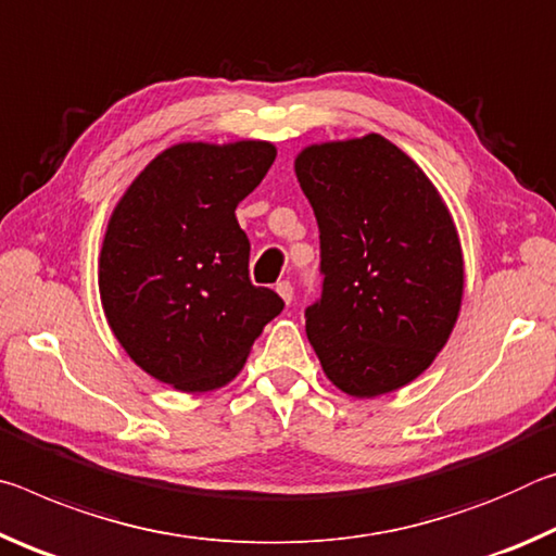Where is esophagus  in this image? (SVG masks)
<instances>
[{"label": "esophagus", "instance_id": "obj_1", "mask_svg": "<svg viewBox=\"0 0 556 556\" xmlns=\"http://www.w3.org/2000/svg\"><path fill=\"white\" fill-rule=\"evenodd\" d=\"M276 293L290 305V300H293V286H290V280H280V283H276Z\"/></svg>", "mask_w": 556, "mask_h": 556}]
</instances>
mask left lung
I'll use <instances>...</instances> for the list:
<instances>
[{
    "mask_svg": "<svg viewBox=\"0 0 556 556\" xmlns=\"http://www.w3.org/2000/svg\"><path fill=\"white\" fill-rule=\"evenodd\" d=\"M295 175L320 229L323 293L305 307V330L327 379L359 399L408 384L460 311L448 208L416 162L375 132L305 148Z\"/></svg>",
    "mask_w": 556,
    "mask_h": 556,
    "instance_id": "obj_1",
    "label": "left lung"
}]
</instances>
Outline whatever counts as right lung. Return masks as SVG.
Masks as SVG:
<instances>
[{
  "mask_svg": "<svg viewBox=\"0 0 556 556\" xmlns=\"http://www.w3.org/2000/svg\"><path fill=\"white\" fill-rule=\"evenodd\" d=\"M276 148L181 142L157 154L117 202L100 251L108 325L132 362L181 391L239 375L283 300L249 278L236 206L266 177Z\"/></svg>",
  "mask_w": 556,
  "mask_h": 556,
  "instance_id": "add662e5",
  "label": "right lung"
}]
</instances>
